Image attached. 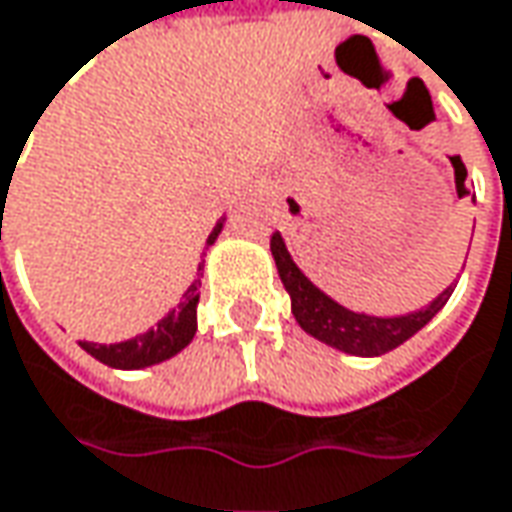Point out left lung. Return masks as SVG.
Returning a JSON list of instances; mask_svg holds the SVG:
<instances>
[{"mask_svg":"<svg viewBox=\"0 0 512 512\" xmlns=\"http://www.w3.org/2000/svg\"><path fill=\"white\" fill-rule=\"evenodd\" d=\"M452 167H455L458 195H467V190H464L467 169L461 164V158H452ZM270 253L276 259V270H279L285 291L291 294V311H294L296 322L302 325V331H308L320 343L340 348V351L354 354V357H380L397 345H403L447 305V299L455 291L449 285L447 291L435 296L426 308L412 311L406 317H369V314L348 311L328 294H322L320 288L296 268V262L291 259V253H288L279 233L270 236Z\"/></svg>","mask_w":512,"mask_h":512,"instance_id":"8db88e82","label":"left lung"}]
</instances>
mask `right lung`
Returning <instances> with one entry per match:
<instances>
[{"mask_svg": "<svg viewBox=\"0 0 512 512\" xmlns=\"http://www.w3.org/2000/svg\"><path fill=\"white\" fill-rule=\"evenodd\" d=\"M224 221H218L213 227V233L207 236V244H213L221 233ZM201 270V265H198ZM201 279H195L190 288L184 291V299L169 311L164 320L158 322L155 328H149L146 334H138L132 340H123V343L100 345V343H86L83 348L89 351L94 360H100L103 366H112V369H146V366H155V363H164L169 357H175L181 348H187L195 337V328H198V296H201Z\"/></svg>", "mask_w": 512, "mask_h": 512, "instance_id": "add662e5", "label": "right lung"}]
</instances>
